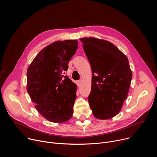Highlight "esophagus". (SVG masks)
<instances>
[{"label": "esophagus", "instance_id": "1", "mask_svg": "<svg viewBox=\"0 0 157 157\" xmlns=\"http://www.w3.org/2000/svg\"><path fill=\"white\" fill-rule=\"evenodd\" d=\"M76 84L79 86L80 85V84H81V81H79H79H76Z\"/></svg>", "mask_w": 157, "mask_h": 157}]
</instances>
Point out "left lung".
<instances>
[{"mask_svg": "<svg viewBox=\"0 0 157 157\" xmlns=\"http://www.w3.org/2000/svg\"><path fill=\"white\" fill-rule=\"evenodd\" d=\"M80 40L93 73L89 106L97 119L113 118L119 113L129 91L132 73L128 58L108 41L93 37Z\"/></svg>", "mask_w": 157, "mask_h": 157, "instance_id": "8db88e82", "label": "left lung"}]
</instances>
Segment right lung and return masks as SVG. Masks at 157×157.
<instances>
[{
  "label": "right lung",
  "mask_w": 157,
  "mask_h": 157,
  "mask_svg": "<svg viewBox=\"0 0 157 157\" xmlns=\"http://www.w3.org/2000/svg\"><path fill=\"white\" fill-rule=\"evenodd\" d=\"M78 44L76 40L56 41L42 49L28 68L27 92L38 113L50 122H65L73 116L77 86L63 73Z\"/></svg>",
  "instance_id": "obj_1"
}]
</instances>
